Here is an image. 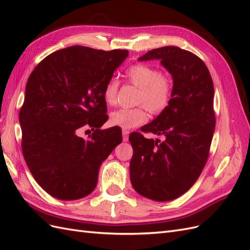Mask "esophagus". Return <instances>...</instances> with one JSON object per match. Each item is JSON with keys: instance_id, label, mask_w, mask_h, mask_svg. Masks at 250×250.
I'll list each match as a JSON object with an SVG mask.
<instances>
[{"instance_id": "obj_1", "label": "esophagus", "mask_w": 250, "mask_h": 250, "mask_svg": "<svg viewBox=\"0 0 250 250\" xmlns=\"http://www.w3.org/2000/svg\"><path fill=\"white\" fill-rule=\"evenodd\" d=\"M122 133H123V141H124V142H127V141H128V134H129V130L123 129Z\"/></svg>"}]
</instances>
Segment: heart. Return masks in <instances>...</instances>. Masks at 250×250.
I'll return each instance as SVG.
<instances>
[{"label":"heart","mask_w":250,"mask_h":250,"mask_svg":"<svg viewBox=\"0 0 250 250\" xmlns=\"http://www.w3.org/2000/svg\"><path fill=\"white\" fill-rule=\"evenodd\" d=\"M125 75L131 84L140 88L135 102L142 105L112 111L110 123L123 129H131L146 122L148 119L146 108L157 115L168 107L173 94V82L169 76L160 73L156 67L144 63L130 66ZM118 86V82L113 79L105 86L104 100L106 104H116Z\"/></svg>","instance_id":"obj_1"}]
</instances>
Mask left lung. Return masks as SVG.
<instances>
[{
	"label": "left lung",
	"instance_id": "left-lung-1",
	"mask_svg": "<svg viewBox=\"0 0 250 250\" xmlns=\"http://www.w3.org/2000/svg\"><path fill=\"white\" fill-rule=\"evenodd\" d=\"M153 59L171 74L173 94L168 107L141 129L165 140L146 139L139 132L129 135L130 180L144 197L170 201L196 183L208 161L216 125L214 84L206 63L191 52L168 46L139 58Z\"/></svg>",
	"mask_w": 250,
	"mask_h": 250
}]
</instances>
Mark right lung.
Masks as SVG:
<instances>
[{
  "label": "right lung",
  "instance_id": "add662e5",
  "mask_svg": "<svg viewBox=\"0 0 250 250\" xmlns=\"http://www.w3.org/2000/svg\"><path fill=\"white\" fill-rule=\"evenodd\" d=\"M128 56L127 50L73 46L37 64L26 85L20 111L21 150L28 168L44 191L60 200L92 193L101 164L122 143L118 126L106 122L104 88ZM92 126L84 140L78 131Z\"/></svg>",
  "mask_w": 250,
  "mask_h": 250
}]
</instances>
